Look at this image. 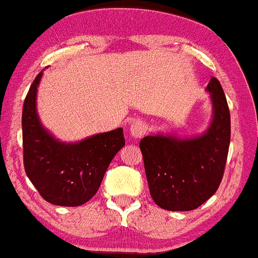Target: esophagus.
<instances>
[{"instance_id":"obj_1","label":"esophagus","mask_w":258,"mask_h":258,"mask_svg":"<svg viewBox=\"0 0 258 258\" xmlns=\"http://www.w3.org/2000/svg\"><path fill=\"white\" fill-rule=\"evenodd\" d=\"M130 134L134 139H141L146 134V123L143 119H136L130 127Z\"/></svg>"}]
</instances>
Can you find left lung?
<instances>
[{"label": "left lung", "instance_id": "1", "mask_svg": "<svg viewBox=\"0 0 258 258\" xmlns=\"http://www.w3.org/2000/svg\"><path fill=\"white\" fill-rule=\"evenodd\" d=\"M214 118L208 131L195 139L146 136L140 141L149 189L164 210H195L216 192L223 179L230 143V113L216 78L208 84Z\"/></svg>", "mask_w": 258, "mask_h": 258}]
</instances>
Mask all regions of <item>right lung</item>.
<instances>
[{
	"label": "right lung",
	"instance_id": "1",
	"mask_svg": "<svg viewBox=\"0 0 258 258\" xmlns=\"http://www.w3.org/2000/svg\"><path fill=\"white\" fill-rule=\"evenodd\" d=\"M37 75L23 107L24 168L45 201L58 206H80L99 189L108 165L124 146L123 128L98 134L76 144L57 141L43 128L35 108Z\"/></svg>",
	"mask_w": 258,
	"mask_h": 258
}]
</instances>
